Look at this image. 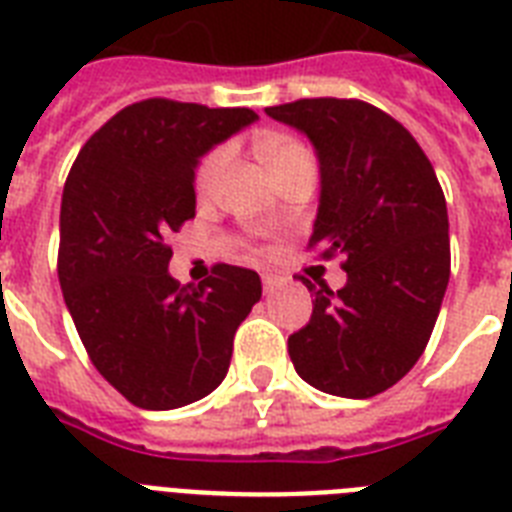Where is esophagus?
Instances as JSON below:
<instances>
[{
  "label": "esophagus",
  "instance_id": "esophagus-1",
  "mask_svg": "<svg viewBox=\"0 0 512 512\" xmlns=\"http://www.w3.org/2000/svg\"><path fill=\"white\" fill-rule=\"evenodd\" d=\"M279 287V279H276V276H268V273H265L263 276V289H265V295H271L273 289Z\"/></svg>",
  "mask_w": 512,
  "mask_h": 512
}]
</instances>
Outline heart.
I'll use <instances>...</instances> for the list:
<instances>
[{"mask_svg": "<svg viewBox=\"0 0 512 512\" xmlns=\"http://www.w3.org/2000/svg\"><path fill=\"white\" fill-rule=\"evenodd\" d=\"M257 148H260V154H263L265 164L271 167L273 175H281V172L289 170L292 164L303 162V159H311V154H308V148H305L303 143H297V140L289 138H276V135H263V138L257 140ZM228 164H231V148H212V151L201 159L199 167H196V180H193L196 193H199V196H212V193L217 191L220 180H223Z\"/></svg>", "mask_w": 512, "mask_h": 512, "instance_id": "b5f03b06", "label": "heart"}]
</instances>
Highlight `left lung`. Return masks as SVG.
<instances>
[{
    "label": "left lung",
    "instance_id": "left-lung-1",
    "mask_svg": "<svg viewBox=\"0 0 512 512\" xmlns=\"http://www.w3.org/2000/svg\"><path fill=\"white\" fill-rule=\"evenodd\" d=\"M265 114L311 138L321 201L308 247L348 273L337 292L303 279L316 300L289 358L313 388L372 398L417 364L436 327L452 268L441 183L412 132L372 103L303 98Z\"/></svg>",
    "mask_w": 512,
    "mask_h": 512
}]
</instances>
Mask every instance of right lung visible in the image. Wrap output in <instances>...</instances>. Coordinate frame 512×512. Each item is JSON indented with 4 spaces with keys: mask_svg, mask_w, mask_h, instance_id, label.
I'll list each match as a JSON object with an SVG mask.
<instances>
[{
    "mask_svg": "<svg viewBox=\"0 0 512 512\" xmlns=\"http://www.w3.org/2000/svg\"><path fill=\"white\" fill-rule=\"evenodd\" d=\"M257 119L252 108L148 98L82 146L60 201L58 279L87 356L140 409L193 404L223 382L260 276L217 263L199 287L170 276V236L196 215L193 170Z\"/></svg>",
    "mask_w": 512,
    "mask_h": 512,
    "instance_id": "right-lung-1",
    "label": "right lung"
}]
</instances>
